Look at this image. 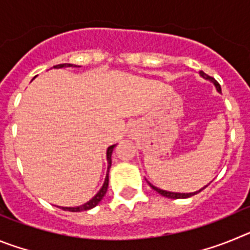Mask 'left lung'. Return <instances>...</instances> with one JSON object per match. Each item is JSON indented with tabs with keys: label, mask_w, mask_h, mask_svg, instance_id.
<instances>
[{
	"label": "left lung",
	"mask_w": 250,
	"mask_h": 250,
	"mask_svg": "<svg viewBox=\"0 0 250 250\" xmlns=\"http://www.w3.org/2000/svg\"><path fill=\"white\" fill-rule=\"evenodd\" d=\"M200 75H202L203 77H207V79H209V80H211L214 83V85L216 86V90H218V91L219 92H222V89H220V85L218 83H216L215 80H214L213 77H210V76H208L207 74H204V72L203 71H200L199 72ZM149 185L150 187L152 188V189H154V190L155 191H158L159 194H160V195H163V196H167V198H171V199H184V198H190V196H193V195H195V194H198L199 193V191H202L203 189H204V188H203L202 190H199V191H196V193H189V194H185V193H171V191H167V190H161V189H158V188L156 187H154V185H151L149 183Z\"/></svg>",
	"instance_id": "1"
}]
</instances>
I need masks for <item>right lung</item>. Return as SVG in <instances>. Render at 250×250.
Returning <instances> with one entry per match:
<instances>
[{"label": "right lung", "instance_id": "right-lung-1", "mask_svg": "<svg viewBox=\"0 0 250 250\" xmlns=\"http://www.w3.org/2000/svg\"><path fill=\"white\" fill-rule=\"evenodd\" d=\"M71 63H61V65H56L54 66L55 68H61V67H71ZM115 145H111V146L107 147V152H106V155H107V163H109V165H107V170H109V167H111V154H112V150H114ZM107 185H109V176L106 175L105 178V182H104V185L103 188L100 189V191H99L96 195L92 198L90 202L85 203L83 205H80V207H75V208H61V209H63V210H67V211H85V210H89V209H91V208L96 207V205L100 203V200L103 199L104 195L106 194V191H107Z\"/></svg>", "mask_w": 250, "mask_h": 250}]
</instances>
